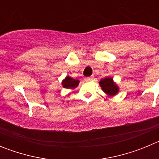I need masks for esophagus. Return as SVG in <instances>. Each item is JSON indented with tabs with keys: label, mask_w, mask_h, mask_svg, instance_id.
Segmentation results:
<instances>
[{
	"label": "esophagus",
	"mask_w": 159,
	"mask_h": 159,
	"mask_svg": "<svg viewBox=\"0 0 159 159\" xmlns=\"http://www.w3.org/2000/svg\"><path fill=\"white\" fill-rule=\"evenodd\" d=\"M84 80L86 81V82H90V81L93 80V77H86V78L84 79Z\"/></svg>",
	"instance_id": "esophagus-1"
}]
</instances>
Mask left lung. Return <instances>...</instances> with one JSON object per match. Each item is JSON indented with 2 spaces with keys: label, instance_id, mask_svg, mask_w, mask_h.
Segmentation results:
<instances>
[{
  "label": "left lung",
  "instance_id": "left-lung-1",
  "mask_svg": "<svg viewBox=\"0 0 159 159\" xmlns=\"http://www.w3.org/2000/svg\"><path fill=\"white\" fill-rule=\"evenodd\" d=\"M99 85L103 92L110 96H114L119 92V87L111 77H106L99 81Z\"/></svg>",
  "mask_w": 159,
  "mask_h": 159
}]
</instances>
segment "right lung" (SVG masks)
I'll return each instance as SVG.
<instances>
[{"mask_svg": "<svg viewBox=\"0 0 159 159\" xmlns=\"http://www.w3.org/2000/svg\"><path fill=\"white\" fill-rule=\"evenodd\" d=\"M80 80H74L70 76H66L64 80L62 81V86L64 88H67V89H74L76 88L79 85Z\"/></svg>", "mask_w": 159, "mask_h": 159, "instance_id": "add662e5", "label": "right lung"}]
</instances>
